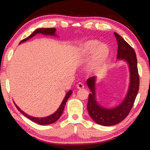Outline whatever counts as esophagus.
I'll return each instance as SVG.
<instances>
[{
  "label": "esophagus",
  "mask_w": 150,
  "mask_h": 150,
  "mask_svg": "<svg viewBox=\"0 0 150 150\" xmlns=\"http://www.w3.org/2000/svg\"><path fill=\"white\" fill-rule=\"evenodd\" d=\"M77 88L78 89H82V88H84V85L82 83H79L77 85Z\"/></svg>",
  "instance_id": "esophagus-1"
}]
</instances>
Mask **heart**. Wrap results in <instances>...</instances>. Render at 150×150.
Wrapping results in <instances>:
<instances>
[{"label":"heart","mask_w":150,"mask_h":150,"mask_svg":"<svg viewBox=\"0 0 150 150\" xmlns=\"http://www.w3.org/2000/svg\"><path fill=\"white\" fill-rule=\"evenodd\" d=\"M110 54V48L96 40H88L79 45L77 55L79 58H90L87 69L89 73H98L103 70Z\"/></svg>","instance_id":"heart-1"}]
</instances>
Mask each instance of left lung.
<instances>
[{"instance_id": "1", "label": "left lung", "mask_w": 150, "mask_h": 150, "mask_svg": "<svg viewBox=\"0 0 150 150\" xmlns=\"http://www.w3.org/2000/svg\"><path fill=\"white\" fill-rule=\"evenodd\" d=\"M118 44V60H124L128 63L130 71V85L128 93L122 102L112 108H106L101 106L96 101L95 76L88 78L87 84L91 93L88 95L87 110L91 118L100 125L110 126L120 122L128 115L138 94L139 79L137 65L136 53L120 35L115 32Z\"/></svg>"}]
</instances>
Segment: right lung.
<instances>
[{
  "label": "right lung",
  "instance_id": "obj_1",
  "mask_svg": "<svg viewBox=\"0 0 150 150\" xmlns=\"http://www.w3.org/2000/svg\"><path fill=\"white\" fill-rule=\"evenodd\" d=\"M55 32H56V29H55V28H38V29H36L34 32L32 33L31 35H30L28 37H27L26 38H25L24 40H22V41L20 42V44H21V43H22V42H24L27 41V40H28L29 39L32 38V37H34L35 35H36L38 34H44V35H55V36H56L57 35H56V34H55ZM71 94H72V91L71 90L68 91L67 94H66L65 98H63V100L62 101V104H61V105L59 106V108H58L57 110L55 111L54 114H52V115H51L48 116H46V117H44V118L34 117V116H30L28 115H27V114L25 113L24 111H22L21 109H20L18 107V106L16 105V104H15V103H14L15 106H16L18 110L22 114V115L26 116V118H29L30 120L34 122H35V123L41 124V125H48V124L54 123L55 122H56L58 120V119L60 118V116H62V115L63 110H64L66 102H67L68 98H69V96L71 95Z\"/></svg>",
  "mask_w": 150,
  "mask_h": 150
}]
</instances>
